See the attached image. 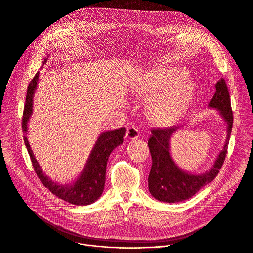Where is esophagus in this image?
Returning <instances> with one entry per match:
<instances>
[{
  "mask_svg": "<svg viewBox=\"0 0 253 253\" xmlns=\"http://www.w3.org/2000/svg\"><path fill=\"white\" fill-rule=\"evenodd\" d=\"M140 136V133H139V130L138 128L132 126V127H129L126 131V138L129 139V140H135V139H138Z\"/></svg>",
  "mask_w": 253,
  "mask_h": 253,
  "instance_id": "34e87169",
  "label": "esophagus"
}]
</instances>
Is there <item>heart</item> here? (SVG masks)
<instances>
[{
	"label": "heart",
	"mask_w": 253,
	"mask_h": 253,
	"mask_svg": "<svg viewBox=\"0 0 253 253\" xmlns=\"http://www.w3.org/2000/svg\"><path fill=\"white\" fill-rule=\"evenodd\" d=\"M186 70L182 67H165L144 75L135 92L156 95L150 105L152 119L161 125L178 120L189 106L193 96V85L185 81Z\"/></svg>",
	"instance_id": "b5f03b06"
}]
</instances>
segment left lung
I'll list each match as a JSON object with an SVG mask.
<instances>
[{
	"mask_svg": "<svg viewBox=\"0 0 253 253\" xmlns=\"http://www.w3.org/2000/svg\"><path fill=\"white\" fill-rule=\"evenodd\" d=\"M210 108L216 109L226 123V140L214 164L204 174H192L182 170L175 163L170 153V139L183 127L172 126L165 129H152L148 146L152 156V168L148 178L149 191L158 201L179 203L192 198L203 187L210 184L217 176L227 153V145L231 134L233 114L229 92L225 80L220 78L215 84V92L209 103Z\"/></svg>",
	"mask_w": 253,
	"mask_h": 253,
	"instance_id": "obj_1",
	"label": "left lung"
}]
</instances>
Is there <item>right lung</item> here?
Masks as SVG:
<instances>
[{"mask_svg": "<svg viewBox=\"0 0 253 253\" xmlns=\"http://www.w3.org/2000/svg\"><path fill=\"white\" fill-rule=\"evenodd\" d=\"M47 61L45 58L43 64ZM40 72H37L35 77L29 84L26 105L24 107L23 114V132L25 133L24 141L31 157L35 172L39 179L53 195L60 198L61 200L75 205V206H87L97 201L103 193L105 186V173L106 165L111 152L119 145L123 143V137L126 129L120 128L113 131H107L100 134L95 145L89 155V158L84 166L82 172L78 178L69 185H59L51 181L47 176L44 175L42 168L40 167L36 157L31 149L28 141V122L33 114V100L36 89L38 87Z\"/></svg>", "mask_w": 253, "mask_h": 253, "instance_id": "obj_1", "label": "right lung"}]
</instances>
